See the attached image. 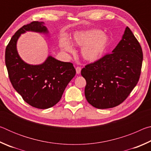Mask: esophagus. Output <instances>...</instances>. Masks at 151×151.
<instances>
[{"instance_id": "1", "label": "esophagus", "mask_w": 151, "mask_h": 151, "mask_svg": "<svg viewBox=\"0 0 151 151\" xmlns=\"http://www.w3.org/2000/svg\"><path fill=\"white\" fill-rule=\"evenodd\" d=\"M81 66H77V67L76 68V72L77 74H80L81 73Z\"/></svg>"}]
</instances>
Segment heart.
Listing matches in <instances>:
<instances>
[{
	"label": "heart",
	"mask_w": 151,
	"mask_h": 151,
	"mask_svg": "<svg viewBox=\"0 0 151 151\" xmlns=\"http://www.w3.org/2000/svg\"><path fill=\"white\" fill-rule=\"evenodd\" d=\"M74 45L82 47L81 54L88 61H95L100 58L105 51L109 43V38L101 30H90L76 32L73 35ZM60 46L68 52H73V48L66 40H63Z\"/></svg>",
	"instance_id": "heart-1"
}]
</instances>
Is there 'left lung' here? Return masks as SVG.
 <instances>
[{"label": "left lung", "mask_w": 151, "mask_h": 151, "mask_svg": "<svg viewBox=\"0 0 151 151\" xmlns=\"http://www.w3.org/2000/svg\"><path fill=\"white\" fill-rule=\"evenodd\" d=\"M142 59L141 46L127 27L111 53L82 69L81 75L86 82L85 94L88 103L104 109L124 102L139 82Z\"/></svg>", "instance_id": "8db88e82"}]
</instances>
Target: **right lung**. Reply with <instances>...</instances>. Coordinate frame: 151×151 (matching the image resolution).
<instances>
[{
  "instance_id": "obj_1",
  "label": "right lung",
  "mask_w": 151,
  "mask_h": 151,
  "mask_svg": "<svg viewBox=\"0 0 151 151\" xmlns=\"http://www.w3.org/2000/svg\"><path fill=\"white\" fill-rule=\"evenodd\" d=\"M43 22L24 25L12 36L5 50V64L13 88L30 106L46 109L59 102L65 88L76 75L73 63L48 57L40 65L25 63L17 50V41L26 31L47 32Z\"/></svg>"
}]
</instances>
